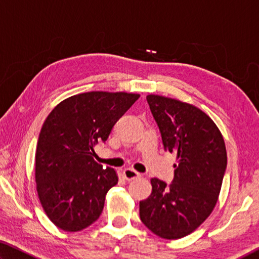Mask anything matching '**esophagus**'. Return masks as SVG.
I'll list each match as a JSON object with an SVG mask.
<instances>
[{
    "label": "esophagus",
    "instance_id": "obj_1",
    "mask_svg": "<svg viewBox=\"0 0 259 259\" xmlns=\"http://www.w3.org/2000/svg\"><path fill=\"white\" fill-rule=\"evenodd\" d=\"M123 177L126 179V181H134V179H137L140 177V174L136 171L134 169H124L123 170Z\"/></svg>",
    "mask_w": 259,
    "mask_h": 259
}]
</instances>
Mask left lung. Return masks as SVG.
<instances>
[{
	"mask_svg": "<svg viewBox=\"0 0 259 259\" xmlns=\"http://www.w3.org/2000/svg\"><path fill=\"white\" fill-rule=\"evenodd\" d=\"M164 150L177 155L170 185L152 178V193L139 202L148 230L168 240L191 234L216 205L227 165L224 138L200 108L181 100L148 95Z\"/></svg>",
	"mask_w": 259,
	"mask_h": 259,
	"instance_id": "1",
	"label": "left lung"
}]
</instances>
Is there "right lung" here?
Listing matches in <instances>:
<instances>
[{
    "label": "right lung",
    "instance_id": "1",
    "mask_svg": "<svg viewBox=\"0 0 259 259\" xmlns=\"http://www.w3.org/2000/svg\"><path fill=\"white\" fill-rule=\"evenodd\" d=\"M138 94L91 91L72 96L52 109L42 125L35 154V182L42 208L60 230L77 232L99 218L116 171L94 160L114 124Z\"/></svg>",
    "mask_w": 259,
    "mask_h": 259
}]
</instances>
